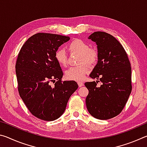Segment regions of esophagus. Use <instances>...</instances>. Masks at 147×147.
<instances>
[{"mask_svg":"<svg viewBox=\"0 0 147 147\" xmlns=\"http://www.w3.org/2000/svg\"><path fill=\"white\" fill-rule=\"evenodd\" d=\"M78 85L80 88V87H82L84 86V84L83 82H78Z\"/></svg>","mask_w":147,"mask_h":147,"instance_id":"34e87169","label":"esophagus"}]
</instances>
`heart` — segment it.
<instances>
[{
  "instance_id": "1",
  "label": "heart",
  "mask_w": 147,
  "mask_h": 147,
  "mask_svg": "<svg viewBox=\"0 0 147 147\" xmlns=\"http://www.w3.org/2000/svg\"><path fill=\"white\" fill-rule=\"evenodd\" d=\"M68 47L70 51L80 54L78 63L83 64L69 68L65 73L66 78L71 80L82 81L89 72V67L84 63L89 65L95 63L98 58V52L95 49L91 48L88 43L80 39H74L69 43ZM54 57L61 66H67V56L63 49L57 50Z\"/></svg>"
}]
</instances>
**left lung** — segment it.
I'll list each match as a JSON object with an SVG mask.
<instances>
[{
    "instance_id": "1",
    "label": "left lung",
    "mask_w": 147,
    "mask_h": 147,
    "mask_svg": "<svg viewBox=\"0 0 147 147\" xmlns=\"http://www.w3.org/2000/svg\"><path fill=\"white\" fill-rule=\"evenodd\" d=\"M88 39L98 50L97 63L89 76L102 84L96 86L98 80L85 83L87 109L93 117L107 120L121 112L131 93V65L123 47L111 35L95 32Z\"/></svg>"
}]
</instances>
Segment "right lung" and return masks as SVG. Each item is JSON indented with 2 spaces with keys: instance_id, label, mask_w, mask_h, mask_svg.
I'll list each match as a JSON object with an SVG mask.
<instances>
[{
  "instance_id": "1",
  "label": "right lung",
  "mask_w": 147,
  "mask_h": 147,
  "mask_svg": "<svg viewBox=\"0 0 147 147\" xmlns=\"http://www.w3.org/2000/svg\"><path fill=\"white\" fill-rule=\"evenodd\" d=\"M68 36L38 33L28 39L20 50L16 70L18 90L32 115L43 121L58 119L70 96L78 88L75 81L61 82L63 72L54 54ZM56 80L53 88L50 81Z\"/></svg>"
}]
</instances>
